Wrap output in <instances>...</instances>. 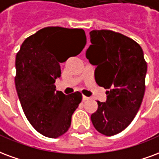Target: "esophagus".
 <instances>
[{"label": "esophagus", "instance_id": "1", "mask_svg": "<svg viewBox=\"0 0 159 159\" xmlns=\"http://www.w3.org/2000/svg\"><path fill=\"white\" fill-rule=\"evenodd\" d=\"M90 99V97H85V96H83V97H82V100H83V102H85V101H88Z\"/></svg>", "mask_w": 159, "mask_h": 159}]
</instances>
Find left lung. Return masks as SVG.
Listing matches in <instances>:
<instances>
[{
	"label": "left lung",
	"instance_id": "obj_1",
	"mask_svg": "<svg viewBox=\"0 0 159 159\" xmlns=\"http://www.w3.org/2000/svg\"><path fill=\"white\" fill-rule=\"evenodd\" d=\"M86 57L97 66L95 80L107 91L91 116L97 131L111 136L123 131L136 115L145 94L148 65L141 46L131 38L108 30L90 32Z\"/></svg>",
	"mask_w": 159,
	"mask_h": 159
}]
</instances>
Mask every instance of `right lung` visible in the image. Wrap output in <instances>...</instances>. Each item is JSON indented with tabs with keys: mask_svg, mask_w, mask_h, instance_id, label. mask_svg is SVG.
Here are the masks:
<instances>
[{
	"mask_svg": "<svg viewBox=\"0 0 159 159\" xmlns=\"http://www.w3.org/2000/svg\"><path fill=\"white\" fill-rule=\"evenodd\" d=\"M86 44L82 29L46 27L26 38L16 56L15 85L30 125L41 135L57 138L68 131L82 100L79 91L55 92L59 62L81 52Z\"/></svg>",
	"mask_w": 159,
	"mask_h": 159,
	"instance_id": "right-lung-1",
	"label": "right lung"
}]
</instances>
